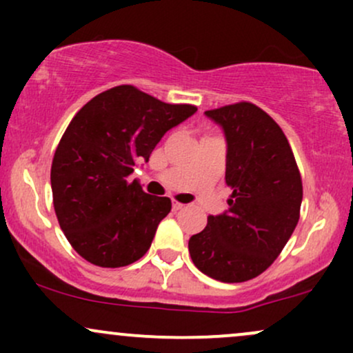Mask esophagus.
<instances>
[{"label":"esophagus","mask_w":353,"mask_h":353,"mask_svg":"<svg viewBox=\"0 0 353 353\" xmlns=\"http://www.w3.org/2000/svg\"><path fill=\"white\" fill-rule=\"evenodd\" d=\"M172 209H174V210H181V209H184V204H182V202L174 201V202H172Z\"/></svg>","instance_id":"esophagus-1"}]
</instances>
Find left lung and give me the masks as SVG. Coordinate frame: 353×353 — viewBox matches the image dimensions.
<instances>
[{
    "label": "left lung",
    "mask_w": 353,
    "mask_h": 353,
    "mask_svg": "<svg viewBox=\"0 0 353 353\" xmlns=\"http://www.w3.org/2000/svg\"><path fill=\"white\" fill-rule=\"evenodd\" d=\"M228 139V212L209 216L189 239V254L202 274L236 283L272 265L292 236L302 204V177L285 134L252 103L205 111Z\"/></svg>",
    "instance_id": "8db88e82"
}]
</instances>
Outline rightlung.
Masks as SVG:
<instances>
[{
    "label": "right lung",
    "instance_id": "add662e5",
    "mask_svg": "<svg viewBox=\"0 0 353 353\" xmlns=\"http://www.w3.org/2000/svg\"><path fill=\"white\" fill-rule=\"evenodd\" d=\"M197 111L131 84L94 96L76 112L51 164L52 204L72 249L91 264L124 267L148 252L171 199L128 181L169 129Z\"/></svg>",
    "mask_w": 353,
    "mask_h": 353
}]
</instances>
